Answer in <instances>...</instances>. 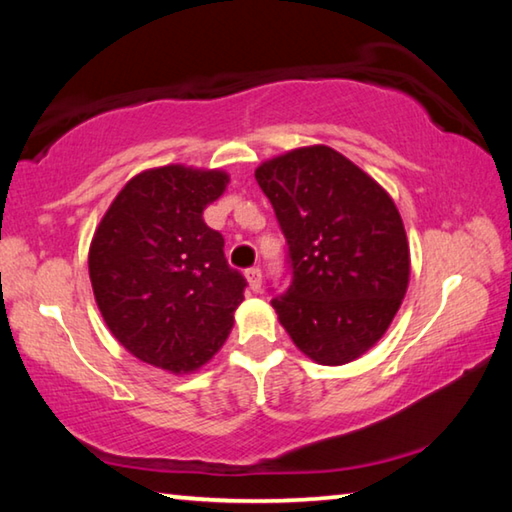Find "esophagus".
I'll use <instances>...</instances> for the list:
<instances>
[{"label": "esophagus", "mask_w": 512, "mask_h": 512, "mask_svg": "<svg viewBox=\"0 0 512 512\" xmlns=\"http://www.w3.org/2000/svg\"><path fill=\"white\" fill-rule=\"evenodd\" d=\"M246 280H248L250 289H253V291H259V289H262V271H259L257 266L248 268V271H246Z\"/></svg>", "instance_id": "obj_1"}]
</instances>
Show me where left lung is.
<instances>
[{
    "mask_svg": "<svg viewBox=\"0 0 512 512\" xmlns=\"http://www.w3.org/2000/svg\"><path fill=\"white\" fill-rule=\"evenodd\" d=\"M255 178L287 239L291 282L271 300L277 318L316 363L354 361L384 336L409 287L393 198L320 144L262 162Z\"/></svg>",
    "mask_w": 512,
    "mask_h": 512,
    "instance_id": "8db88e82",
    "label": "left lung"
}]
</instances>
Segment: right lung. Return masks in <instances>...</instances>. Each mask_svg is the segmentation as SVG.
Segmentation results:
<instances>
[{"mask_svg": "<svg viewBox=\"0 0 512 512\" xmlns=\"http://www.w3.org/2000/svg\"><path fill=\"white\" fill-rule=\"evenodd\" d=\"M228 173L183 164L128 180L90 246L94 298L112 336L137 359L192 372L228 339L246 277L230 268L203 210Z\"/></svg>", "mask_w": 512, "mask_h": 512, "instance_id": "right-lung-1", "label": "right lung"}]
</instances>
